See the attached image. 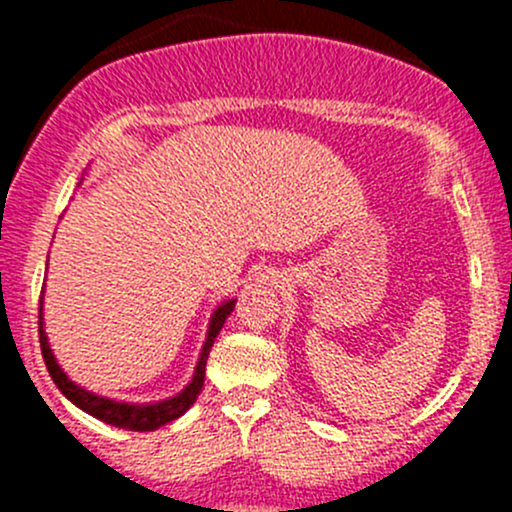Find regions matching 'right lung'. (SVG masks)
I'll use <instances>...</instances> for the list:
<instances>
[{
  "mask_svg": "<svg viewBox=\"0 0 512 512\" xmlns=\"http://www.w3.org/2000/svg\"><path fill=\"white\" fill-rule=\"evenodd\" d=\"M232 307H235V299L225 302L223 307H218V312L213 314L208 339H205V347H203V354H200L198 369H195V376H193V381H190L188 389H185L183 394L175 396V399L160 401V404H151V406L116 404V401H111V399H101V396L89 394V391L79 389L74 381L66 379V374L59 369V364L54 361V354H51L49 342H46L44 329H41V299H39V344H41V354H44L46 369H49L51 379H54V384L59 386L61 394H64L69 401H74V404L79 406V409H84L86 414L101 418V421L111 423V426L128 428V431H153V428H160V426H165V423L175 421L178 416H183L185 411H188L190 406L195 404L200 389H203L208 354H210V349H213L215 337H218L220 329H223L227 314L232 312Z\"/></svg>",
  "mask_w": 512,
  "mask_h": 512,
  "instance_id": "1",
  "label": "right lung"
}]
</instances>
